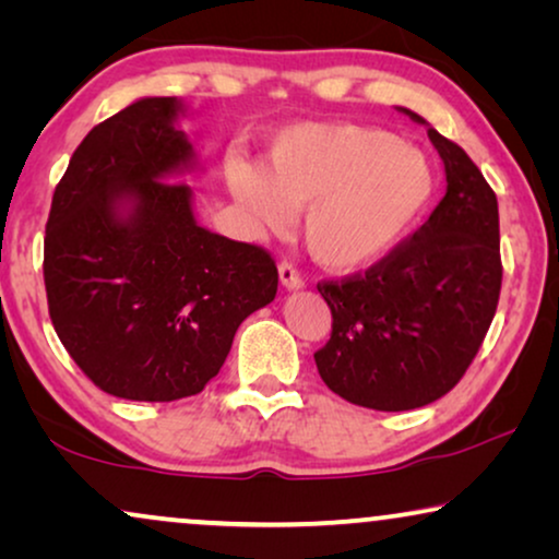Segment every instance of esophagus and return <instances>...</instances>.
<instances>
[{"mask_svg": "<svg viewBox=\"0 0 559 559\" xmlns=\"http://www.w3.org/2000/svg\"><path fill=\"white\" fill-rule=\"evenodd\" d=\"M280 282H282V287H287V289L305 287V280L300 277V272H297L289 262L280 264Z\"/></svg>", "mask_w": 559, "mask_h": 559, "instance_id": "esophagus-1", "label": "esophagus"}]
</instances>
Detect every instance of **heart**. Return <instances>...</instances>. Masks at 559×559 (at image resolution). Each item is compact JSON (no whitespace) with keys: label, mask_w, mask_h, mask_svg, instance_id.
<instances>
[{"label":"heart","mask_w":559,"mask_h":559,"mask_svg":"<svg viewBox=\"0 0 559 559\" xmlns=\"http://www.w3.org/2000/svg\"><path fill=\"white\" fill-rule=\"evenodd\" d=\"M226 182L257 231H285L305 209V243L335 272L366 270L392 254L435 195L425 152L361 124L282 129L264 167L228 157Z\"/></svg>","instance_id":"1"}]
</instances>
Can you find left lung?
Masks as SVG:
<instances>
[{
	"label": "left lung",
	"instance_id": "left-lung-1",
	"mask_svg": "<svg viewBox=\"0 0 559 559\" xmlns=\"http://www.w3.org/2000/svg\"><path fill=\"white\" fill-rule=\"evenodd\" d=\"M445 165V195L392 254L341 282H323L331 341L316 354L328 389L379 412L425 407L476 358L501 293L499 203L473 159L419 114L402 109Z\"/></svg>",
	"mask_w": 559,
	"mask_h": 559
}]
</instances>
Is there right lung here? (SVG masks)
Here are the masks:
<instances>
[{"instance_id":"obj_1","label":"right lung","mask_w":559,"mask_h":559,"mask_svg":"<svg viewBox=\"0 0 559 559\" xmlns=\"http://www.w3.org/2000/svg\"><path fill=\"white\" fill-rule=\"evenodd\" d=\"M180 117V98L144 96L91 129L45 226L52 328L81 371L121 400L201 392L239 325L277 295L262 247L195 221L193 188L175 182L198 167Z\"/></svg>"}]
</instances>
